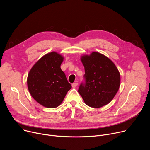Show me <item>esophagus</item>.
I'll list each match as a JSON object with an SVG mask.
<instances>
[{
	"label": "esophagus",
	"mask_w": 150,
	"mask_h": 150,
	"mask_svg": "<svg viewBox=\"0 0 150 150\" xmlns=\"http://www.w3.org/2000/svg\"><path fill=\"white\" fill-rule=\"evenodd\" d=\"M77 85H78V83H76V82L73 83L72 85V87L73 88H75V87H77Z\"/></svg>",
	"instance_id": "1"
}]
</instances>
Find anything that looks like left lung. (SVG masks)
<instances>
[{
    "label": "left lung",
    "instance_id": "1",
    "mask_svg": "<svg viewBox=\"0 0 150 150\" xmlns=\"http://www.w3.org/2000/svg\"><path fill=\"white\" fill-rule=\"evenodd\" d=\"M81 61L85 69L84 81L80 84L78 93L87 105L101 108L109 103L118 91L119 72L112 60L98 52L82 56Z\"/></svg>",
    "mask_w": 150,
    "mask_h": 150
}]
</instances>
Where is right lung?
<instances>
[{"instance_id": "obj_1", "label": "right lung", "mask_w": 150, "mask_h": 150, "mask_svg": "<svg viewBox=\"0 0 150 150\" xmlns=\"http://www.w3.org/2000/svg\"><path fill=\"white\" fill-rule=\"evenodd\" d=\"M63 57L53 52L38 60L27 78L28 90L33 98L48 108H55L72 88L60 65Z\"/></svg>"}]
</instances>
